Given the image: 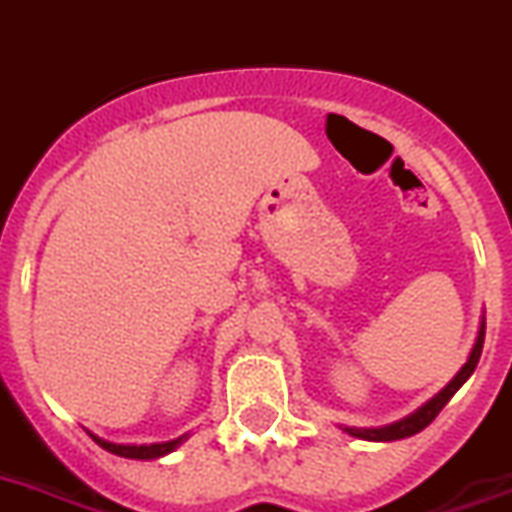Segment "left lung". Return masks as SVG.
Segmentation results:
<instances>
[{"instance_id": "1", "label": "left lung", "mask_w": 512, "mask_h": 512, "mask_svg": "<svg viewBox=\"0 0 512 512\" xmlns=\"http://www.w3.org/2000/svg\"><path fill=\"white\" fill-rule=\"evenodd\" d=\"M484 320L482 325H479V336H476V343L474 349H471V354H468L466 364H463L461 369H458V375L453 377V380L445 385V388L440 390V393L435 395V398H429L424 406H419V409L414 411V414L403 416L401 422H393V424H385V427H372V429H362V427H343V432H349L351 437H359V440H372V442H393V440H403V437H411L416 435V432H422L427 424H432V419H435L437 414H440L442 409H445V403L453 398L455 393H458V388H461L463 382L468 380V377L474 375L476 364H479V356H482V346H484Z\"/></svg>"}]
</instances>
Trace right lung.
I'll use <instances>...</instances> for the list:
<instances>
[{
    "instance_id": "add662e5",
    "label": "right lung",
    "mask_w": 512,
    "mask_h": 512,
    "mask_svg": "<svg viewBox=\"0 0 512 512\" xmlns=\"http://www.w3.org/2000/svg\"><path fill=\"white\" fill-rule=\"evenodd\" d=\"M90 437H93L103 450H109V453L114 455H122V458H137V461H153V458H161V455L171 453V450H176L184 440H187V435H182L179 440L153 442V445H117V442L103 440V437H96V435H90Z\"/></svg>"
}]
</instances>
